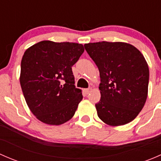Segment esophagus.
Wrapping results in <instances>:
<instances>
[{"label":"esophagus","instance_id":"34e87169","mask_svg":"<svg viewBox=\"0 0 161 161\" xmlns=\"http://www.w3.org/2000/svg\"><path fill=\"white\" fill-rule=\"evenodd\" d=\"M91 90H92V89H91V88H88V89H84V92H85V93H86V94H88L89 92H90V91H91Z\"/></svg>","mask_w":161,"mask_h":161}]
</instances>
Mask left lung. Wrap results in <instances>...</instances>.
I'll list each match as a JSON object with an SVG mask.
<instances>
[{"label":"left lung","mask_w":161,"mask_h":161,"mask_svg":"<svg viewBox=\"0 0 161 161\" xmlns=\"http://www.w3.org/2000/svg\"><path fill=\"white\" fill-rule=\"evenodd\" d=\"M100 76L97 115L106 124L123 125L134 120L147 98L149 68L137 48L122 42L84 45Z\"/></svg>","instance_id":"1"}]
</instances>
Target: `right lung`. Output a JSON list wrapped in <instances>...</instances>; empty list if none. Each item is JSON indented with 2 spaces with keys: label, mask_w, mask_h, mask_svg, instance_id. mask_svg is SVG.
Instances as JSON below:
<instances>
[{
  "label": "right lung",
  "mask_w": 161,
  "mask_h": 161,
  "mask_svg": "<svg viewBox=\"0 0 161 161\" xmlns=\"http://www.w3.org/2000/svg\"><path fill=\"white\" fill-rule=\"evenodd\" d=\"M83 52L79 43L44 40L24 53L21 87L30 111L40 121L59 125L74 116L82 94L75 86L71 67Z\"/></svg>",
  "instance_id": "1"
}]
</instances>
